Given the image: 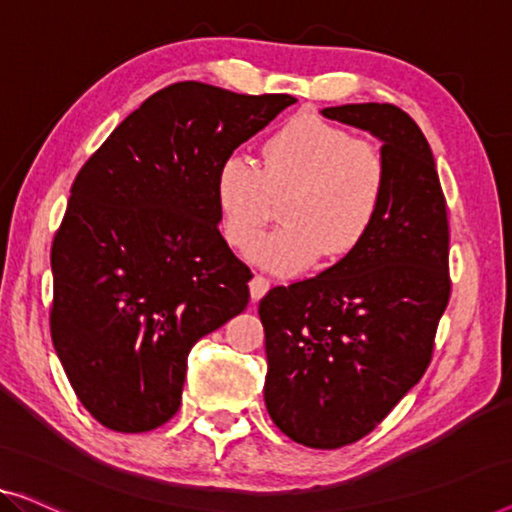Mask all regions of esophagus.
<instances>
[{
  "mask_svg": "<svg viewBox=\"0 0 512 512\" xmlns=\"http://www.w3.org/2000/svg\"><path fill=\"white\" fill-rule=\"evenodd\" d=\"M248 287H250V296H253V301H259L266 292H269L271 280L264 278V276H253V280H250Z\"/></svg>",
  "mask_w": 512,
  "mask_h": 512,
  "instance_id": "34e87169",
  "label": "esophagus"
}]
</instances>
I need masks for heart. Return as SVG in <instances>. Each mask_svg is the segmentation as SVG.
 <instances>
[{
	"label": "heart",
	"mask_w": 512,
	"mask_h": 512,
	"mask_svg": "<svg viewBox=\"0 0 512 512\" xmlns=\"http://www.w3.org/2000/svg\"><path fill=\"white\" fill-rule=\"evenodd\" d=\"M388 186L379 147L315 114H299L266 137L262 167L232 154L218 165L213 195L220 230L232 248H248L268 222L272 197L288 195L286 225L263 235L248 257L266 271H303L324 253L340 259L375 225Z\"/></svg>",
	"instance_id": "b5f03b06"
}]
</instances>
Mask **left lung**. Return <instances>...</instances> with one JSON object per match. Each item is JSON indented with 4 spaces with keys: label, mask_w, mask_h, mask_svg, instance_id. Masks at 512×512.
Instances as JSON below:
<instances>
[{
    "label": "left lung",
    "mask_w": 512,
    "mask_h": 512,
    "mask_svg": "<svg viewBox=\"0 0 512 512\" xmlns=\"http://www.w3.org/2000/svg\"><path fill=\"white\" fill-rule=\"evenodd\" d=\"M381 140L388 186L358 248L315 278L259 301L266 338L264 402L296 444L363 439L425 375L451 299L448 218L432 149L391 103L324 108Z\"/></svg>",
    "instance_id": "left-lung-1"
}]
</instances>
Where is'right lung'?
I'll return each instance as SVG.
<instances>
[{"label":"right lung","instance_id":"add662e5","mask_svg":"<svg viewBox=\"0 0 512 512\" xmlns=\"http://www.w3.org/2000/svg\"><path fill=\"white\" fill-rule=\"evenodd\" d=\"M296 103L177 82L149 96L71 186L52 241V345L114 432L177 414L188 354L248 305L253 273L218 230V165Z\"/></svg>","mask_w":512,"mask_h":512}]
</instances>
